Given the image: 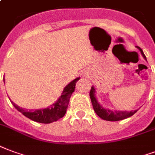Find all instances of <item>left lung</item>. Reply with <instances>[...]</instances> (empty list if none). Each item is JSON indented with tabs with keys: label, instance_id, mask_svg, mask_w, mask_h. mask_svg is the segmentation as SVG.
Returning a JSON list of instances; mask_svg holds the SVG:
<instances>
[{
	"label": "left lung",
	"instance_id": "1",
	"mask_svg": "<svg viewBox=\"0 0 155 155\" xmlns=\"http://www.w3.org/2000/svg\"><path fill=\"white\" fill-rule=\"evenodd\" d=\"M137 48L139 49V51H140V53L142 54V56L144 57V59L146 60V57H145V54L143 53V51L140 48L139 46H137ZM95 87H91V89L90 91V98L92 103L93 109L95 110V112L96 113V114L98 115L99 117H101L102 119L106 121H111V122H114V121H119L125 119L127 117H129L132 116V115L136 114L137 112V110H132L130 112L127 111H113L109 109H104V107H102L101 104H99L96 96L95 95Z\"/></svg>",
	"mask_w": 155,
	"mask_h": 155
}]
</instances>
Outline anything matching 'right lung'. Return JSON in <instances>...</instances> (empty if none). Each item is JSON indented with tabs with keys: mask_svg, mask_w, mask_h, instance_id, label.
Wrapping results in <instances>:
<instances>
[{
	"mask_svg": "<svg viewBox=\"0 0 155 155\" xmlns=\"http://www.w3.org/2000/svg\"><path fill=\"white\" fill-rule=\"evenodd\" d=\"M78 80L79 78H78L73 80L70 83H68L64 87L62 95H60L58 101L54 104L51 105V107L46 108V109H35L33 111L32 110L28 111V109H23V108L18 106L13 101H11V103L18 111L22 113L25 117H28L31 120L41 123H53L64 116L65 113L68 109L69 99L72 95V93L75 90L76 82Z\"/></svg>",
	"mask_w": 155,
	"mask_h": 155,
	"instance_id": "obj_1",
	"label": "right lung"
}]
</instances>
